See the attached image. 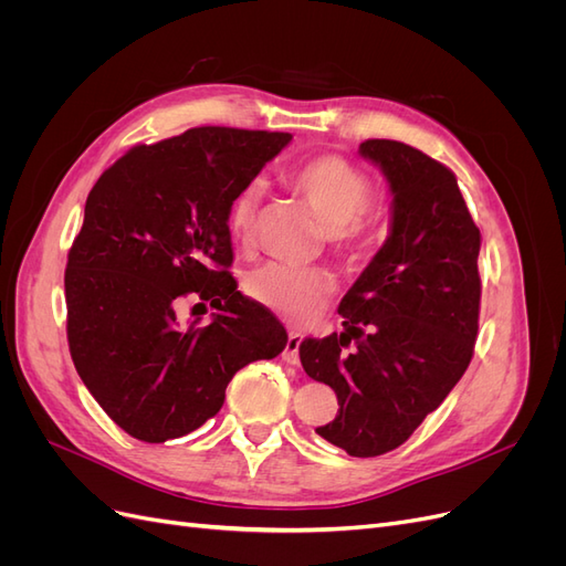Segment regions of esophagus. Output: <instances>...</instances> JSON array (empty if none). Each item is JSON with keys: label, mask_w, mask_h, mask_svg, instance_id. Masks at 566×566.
<instances>
[{"label": "esophagus", "mask_w": 566, "mask_h": 566, "mask_svg": "<svg viewBox=\"0 0 566 566\" xmlns=\"http://www.w3.org/2000/svg\"><path fill=\"white\" fill-rule=\"evenodd\" d=\"M300 345H302V335L300 333H287L285 347H283V361L285 364H300Z\"/></svg>", "instance_id": "obj_1"}]
</instances>
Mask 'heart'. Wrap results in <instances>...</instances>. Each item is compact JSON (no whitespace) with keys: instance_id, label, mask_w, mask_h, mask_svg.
<instances>
[{"instance_id":"b5f03b06","label":"heart","mask_w":566,"mask_h":566,"mask_svg":"<svg viewBox=\"0 0 566 566\" xmlns=\"http://www.w3.org/2000/svg\"><path fill=\"white\" fill-rule=\"evenodd\" d=\"M290 184L325 221V238L347 262H364L380 245L382 212L370 200L373 184L361 167L335 153L300 163L290 172ZM262 186L248 181L229 202L227 224L238 241H250L260 210ZM252 300L281 318L304 325L314 321L335 295V279L321 266L295 269L266 264L250 273L245 283Z\"/></svg>"}]
</instances>
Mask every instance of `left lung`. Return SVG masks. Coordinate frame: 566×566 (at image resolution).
Masks as SVG:
<instances>
[{"label":"left lung","instance_id":"left-lung-1","mask_svg":"<svg viewBox=\"0 0 566 566\" xmlns=\"http://www.w3.org/2000/svg\"><path fill=\"white\" fill-rule=\"evenodd\" d=\"M358 153L389 181L391 231L339 302L345 331L304 339L300 361L337 394V416L316 434L375 458L401 447L472 361L482 235L447 165L391 139Z\"/></svg>","mask_w":566,"mask_h":566}]
</instances>
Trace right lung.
Here are the masks:
<instances>
[{"instance_id": "1", "label": "right lung", "mask_w": 566, "mask_h": 566, "mask_svg": "<svg viewBox=\"0 0 566 566\" xmlns=\"http://www.w3.org/2000/svg\"><path fill=\"white\" fill-rule=\"evenodd\" d=\"M293 136L193 127L127 150L98 177L67 252V347L82 382L127 434L177 439L219 413L243 366L279 356L285 331L229 273V202ZM220 310L184 329L176 302Z\"/></svg>"}]
</instances>
